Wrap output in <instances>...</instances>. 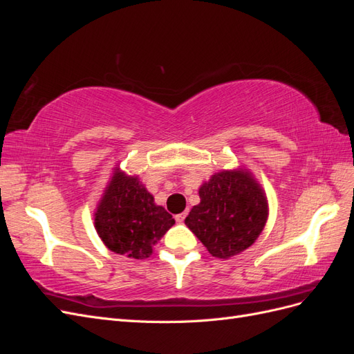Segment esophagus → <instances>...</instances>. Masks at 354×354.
I'll use <instances>...</instances> for the list:
<instances>
[{
  "label": "esophagus",
  "instance_id": "esophagus-1",
  "mask_svg": "<svg viewBox=\"0 0 354 354\" xmlns=\"http://www.w3.org/2000/svg\"><path fill=\"white\" fill-rule=\"evenodd\" d=\"M186 216H187V212H186V211L177 214V216H176V221H177V223H183V221H185V218H186Z\"/></svg>",
  "mask_w": 354,
  "mask_h": 354
}]
</instances>
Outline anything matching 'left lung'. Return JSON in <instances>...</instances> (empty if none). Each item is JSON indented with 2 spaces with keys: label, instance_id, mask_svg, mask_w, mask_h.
<instances>
[{
  "label": "left lung",
  "instance_id": "8db88e82",
  "mask_svg": "<svg viewBox=\"0 0 354 354\" xmlns=\"http://www.w3.org/2000/svg\"><path fill=\"white\" fill-rule=\"evenodd\" d=\"M199 198L185 223L217 259L227 260L250 248L269 217L266 192L245 167L212 174L201 185Z\"/></svg>",
  "mask_w": 354,
  "mask_h": 354
}]
</instances>
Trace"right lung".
Segmentation results:
<instances>
[{"mask_svg": "<svg viewBox=\"0 0 354 354\" xmlns=\"http://www.w3.org/2000/svg\"><path fill=\"white\" fill-rule=\"evenodd\" d=\"M174 223L138 176L113 168L94 211V227L106 248L128 259H147Z\"/></svg>", "mask_w": 354, "mask_h": 354, "instance_id": "right-lung-1", "label": "right lung"}]
</instances>
